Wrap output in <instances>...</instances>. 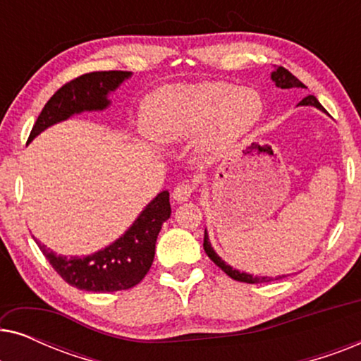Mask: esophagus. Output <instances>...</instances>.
<instances>
[{"instance_id":"obj_1","label":"esophagus","mask_w":361,"mask_h":361,"mask_svg":"<svg viewBox=\"0 0 361 361\" xmlns=\"http://www.w3.org/2000/svg\"><path fill=\"white\" fill-rule=\"evenodd\" d=\"M194 194V185L189 184V182H182L172 192V199L176 202H187L190 199V195Z\"/></svg>"}]
</instances>
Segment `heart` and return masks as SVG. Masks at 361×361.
Masks as SVG:
<instances>
[{
	"label": "heart",
	"mask_w": 361,
	"mask_h": 361,
	"mask_svg": "<svg viewBox=\"0 0 361 361\" xmlns=\"http://www.w3.org/2000/svg\"><path fill=\"white\" fill-rule=\"evenodd\" d=\"M263 115V100L253 88L228 83L171 87L146 98L142 126L162 145L189 140L207 131L209 149H224L246 135Z\"/></svg>",
	"instance_id": "1"
}]
</instances>
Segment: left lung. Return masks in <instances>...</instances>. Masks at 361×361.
<instances>
[{"label": "left lung", "instance_id": "obj_1", "mask_svg": "<svg viewBox=\"0 0 361 361\" xmlns=\"http://www.w3.org/2000/svg\"><path fill=\"white\" fill-rule=\"evenodd\" d=\"M271 78H273V82L276 83V87H279V88H293V87L305 88L304 83L300 82L299 78H295L293 73H290L288 68H284V67L276 68V71L271 73ZM299 105L315 106V108H319V110L325 111L324 106L320 105L319 100L314 95H307L305 98H302V100L299 102ZM204 250H205V253L209 255V258L214 261V263L219 266V268L224 271L225 274H228L231 279L240 281V283L258 284V283H269V281H273V279H283V278H286L284 274L283 276H278V278H268V276H259V278H258V276H253V274H248V273H240L238 269L231 268V266L226 264L225 261L221 259L220 256L215 253L214 248H212V245H210V241H209V235H207V230H205V235H204Z\"/></svg>", "mask_w": 361, "mask_h": 361}]
</instances>
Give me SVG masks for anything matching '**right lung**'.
Here are the masks:
<instances>
[{"mask_svg": "<svg viewBox=\"0 0 361 361\" xmlns=\"http://www.w3.org/2000/svg\"><path fill=\"white\" fill-rule=\"evenodd\" d=\"M131 72H90L67 82L44 105L34 123L27 142L46 128L82 111L105 110L110 105L108 93L115 92ZM171 216L169 192L162 190L141 212L125 235L115 243L90 256H61L36 240L46 259L57 274L73 288L90 293H115L135 288L149 271L154 259L156 240L161 226Z\"/></svg>", "mask_w": 361, "mask_h": 361, "instance_id": "1", "label": "right lung"}]
</instances>
